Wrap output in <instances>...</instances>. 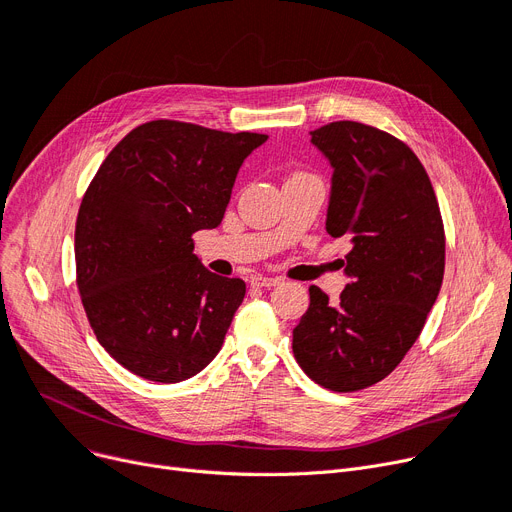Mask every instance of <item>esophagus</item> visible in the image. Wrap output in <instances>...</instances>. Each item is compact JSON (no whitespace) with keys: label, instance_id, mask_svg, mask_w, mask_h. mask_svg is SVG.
<instances>
[{"label":"esophagus","instance_id":"esophagus-1","mask_svg":"<svg viewBox=\"0 0 512 512\" xmlns=\"http://www.w3.org/2000/svg\"><path fill=\"white\" fill-rule=\"evenodd\" d=\"M282 284V278H267V276H255L251 280V286L253 288H274V286H280Z\"/></svg>","mask_w":512,"mask_h":512}]
</instances>
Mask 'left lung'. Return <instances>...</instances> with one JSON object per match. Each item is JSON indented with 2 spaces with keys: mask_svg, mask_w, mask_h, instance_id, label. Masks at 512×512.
Segmentation results:
<instances>
[{
  "mask_svg": "<svg viewBox=\"0 0 512 512\" xmlns=\"http://www.w3.org/2000/svg\"><path fill=\"white\" fill-rule=\"evenodd\" d=\"M311 143L334 168L326 230L351 238V284L330 303L311 286L292 330V353L309 378L334 392L382 382L419 338L444 278L440 205L407 143L361 122H330Z\"/></svg>",
  "mask_w": 512,
  "mask_h": 512,
  "instance_id": "left-lung-1",
  "label": "left lung"
}]
</instances>
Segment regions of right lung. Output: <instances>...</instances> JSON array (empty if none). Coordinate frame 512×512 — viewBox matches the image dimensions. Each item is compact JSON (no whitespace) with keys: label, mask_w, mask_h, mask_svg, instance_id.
<instances>
[{"label":"right lung","mask_w":512,"mask_h":512,"mask_svg":"<svg viewBox=\"0 0 512 512\" xmlns=\"http://www.w3.org/2000/svg\"><path fill=\"white\" fill-rule=\"evenodd\" d=\"M267 141L178 120L130 130L99 166L76 218V286L110 357L176 384L220 353L245 299L207 272L193 234L220 226L245 157Z\"/></svg>","instance_id":"add662e5"}]
</instances>
